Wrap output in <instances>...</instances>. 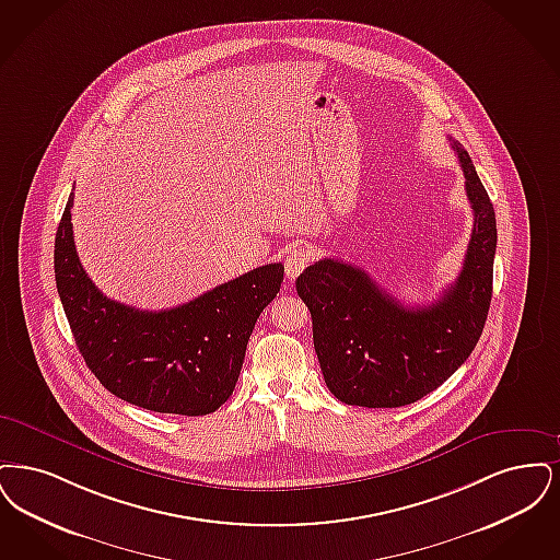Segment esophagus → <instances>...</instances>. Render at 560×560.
Segmentation results:
<instances>
[{
	"mask_svg": "<svg viewBox=\"0 0 560 560\" xmlns=\"http://www.w3.org/2000/svg\"><path fill=\"white\" fill-rule=\"evenodd\" d=\"M307 264H310V253L305 248H301V246L292 248L291 253L287 255V259H284L287 278L294 280L303 269L307 268Z\"/></svg>",
	"mask_w": 560,
	"mask_h": 560,
	"instance_id": "obj_1",
	"label": "esophagus"
}]
</instances>
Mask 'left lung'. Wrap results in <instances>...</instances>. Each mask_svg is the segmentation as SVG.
<instances>
[{"mask_svg":"<svg viewBox=\"0 0 560 560\" xmlns=\"http://www.w3.org/2000/svg\"><path fill=\"white\" fill-rule=\"evenodd\" d=\"M475 223L463 269L435 303L401 305L364 269L322 259L296 278L312 312L314 347L330 393L347 406L399 408L445 383L479 341L491 303L495 213L456 140Z\"/></svg>","mask_w":560,"mask_h":560,"instance_id":"8db88e82","label":"left lung"}]
</instances>
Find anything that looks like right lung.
<instances>
[{
    "mask_svg": "<svg viewBox=\"0 0 560 560\" xmlns=\"http://www.w3.org/2000/svg\"><path fill=\"white\" fill-rule=\"evenodd\" d=\"M73 195L54 244V273L74 342L97 381L150 412L202 416L236 387L257 317L280 292L284 266L269 264L173 310L140 312L97 291L81 266Z\"/></svg>",
    "mask_w": 560,
    "mask_h": 560,
    "instance_id": "obj_1",
    "label": "right lung"
}]
</instances>
